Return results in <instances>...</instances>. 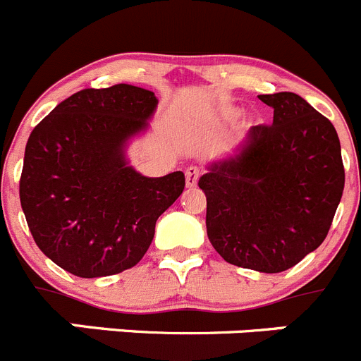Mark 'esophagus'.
<instances>
[{
  "mask_svg": "<svg viewBox=\"0 0 361 361\" xmlns=\"http://www.w3.org/2000/svg\"><path fill=\"white\" fill-rule=\"evenodd\" d=\"M200 176H201L200 167H196V165L188 167V169L185 171V180H187V187H196Z\"/></svg>",
  "mask_w": 361,
  "mask_h": 361,
  "instance_id": "esophagus-1",
  "label": "esophagus"
}]
</instances>
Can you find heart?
I'll return each instance as SVG.
<instances>
[{
    "label": "heart",
    "mask_w": 361,
    "mask_h": 361,
    "mask_svg": "<svg viewBox=\"0 0 361 361\" xmlns=\"http://www.w3.org/2000/svg\"><path fill=\"white\" fill-rule=\"evenodd\" d=\"M235 114V110H231V109H228V110H224V116H228V117H231Z\"/></svg>",
    "instance_id": "heart-1"
}]
</instances>
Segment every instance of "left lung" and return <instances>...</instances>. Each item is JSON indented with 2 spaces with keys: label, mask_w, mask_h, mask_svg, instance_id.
I'll list each match as a JSON object with an SVG mask.
<instances>
[{
  "label": "left lung",
  "mask_w": 361,
  "mask_h": 361,
  "mask_svg": "<svg viewBox=\"0 0 361 361\" xmlns=\"http://www.w3.org/2000/svg\"><path fill=\"white\" fill-rule=\"evenodd\" d=\"M272 124L252 126L235 158L200 178L207 233L228 264L260 272L294 267L324 242L345 171L328 117L294 92L262 94Z\"/></svg>",
  "instance_id": "8db88e82"
}]
</instances>
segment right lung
I'll return each mask as SVG.
<instances>
[{"instance_id": "right-lung-1", "label": "right lung", "mask_w": 361, "mask_h": 361, "mask_svg": "<svg viewBox=\"0 0 361 361\" xmlns=\"http://www.w3.org/2000/svg\"><path fill=\"white\" fill-rule=\"evenodd\" d=\"M151 90L117 83L83 89L30 133L19 197L32 237L78 278L112 276L142 260L157 219L185 188L181 171L146 178L123 146L157 109Z\"/></svg>"}]
</instances>
